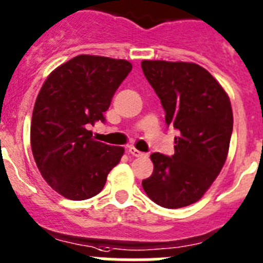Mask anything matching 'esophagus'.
Returning <instances> with one entry per match:
<instances>
[{"mask_svg": "<svg viewBox=\"0 0 263 263\" xmlns=\"http://www.w3.org/2000/svg\"><path fill=\"white\" fill-rule=\"evenodd\" d=\"M129 154L130 155H133V156H136V158H139V156H143V155H146V154L144 153H142V151H139V150H137V148H134V147H129Z\"/></svg>", "mask_w": 263, "mask_h": 263, "instance_id": "1", "label": "esophagus"}]
</instances>
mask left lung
<instances>
[{
    "label": "left lung",
    "mask_w": 263,
    "mask_h": 263,
    "mask_svg": "<svg viewBox=\"0 0 263 263\" xmlns=\"http://www.w3.org/2000/svg\"><path fill=\"white\" fill-rule=\"evenodd\" d=\"M141 65L164 108L165 124L179 133L172 156L151 154L154 172L142 186L159 206H189L211 186L227 159L233 127L230 98L197 64L144 60Z\"/></svg>",
    "instance_id": "1"
}]
</instances>
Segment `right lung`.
Instances as JSON below:
<instances>
[{
    "label": "right lung",
    "instance_id": "1",
    "mask_svg": "<svg viewBox=\"0 0 263 263\" xmlns=\"http://www.w3.org/2000/svg\"><path fill=\"white\" fill-rule=\"evenodd\" d=\"M132 64L81 54L53 70L36 98L31 148L45 181L62 197L83 201L104 187L124 148L92 138L91 125L104 122L116 90Z\"/></svg>",
    "mask_w": 263,
    "mask_h": 263
}]
</instances>
